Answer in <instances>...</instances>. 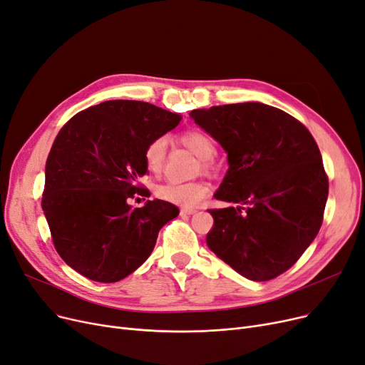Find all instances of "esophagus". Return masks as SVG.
<instances>
[{"label":"esophagus","mask_w":365,"mask_h":365,"mask_svg":"<svg viewBox=\"0 0 365 365\" xmlns=\"http://www.w3.org/2000/svg\"><path fill=\"white\" fill-rule=\"evenodd\" d=\"M195 209H180V215H194Z\"/></svg>","instance_id":"obj_1"}]
</instances>
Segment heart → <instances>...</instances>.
Here are the masks:
<instances>
[{
	"mask_svg": "<svg viewBox=\"0 0 365 365\" xmlns=\"http://www.w3.org/2000/svg\"><path fill=\"white\" fill-rule=\"evenodd\" d=\"M182 143L191 150L194 155L200 158V165L202 171H210L213 167V158L216 155V143L205 131L201 130H187L180 135ZM165 155H167V138L156 137L146 146L143 160L146 170L158 176L161 174L165 165ZM209 186L201 180L176 183L168 182L156 187V195L164 201L178 204L183 209H192L201 204V201L207 197Z\"/></svg>",
	"mask_w": 365,
	"mask_h": 365,
	"instance_id": "b5f03b06",
	"label": "heart"
}]
</instances>
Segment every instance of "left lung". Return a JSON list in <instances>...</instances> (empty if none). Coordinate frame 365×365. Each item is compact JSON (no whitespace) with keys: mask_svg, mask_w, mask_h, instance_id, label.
<instances>
[{"mask_svg":"<svg viewBox=\"0 0 365 365\" xmlns=\"http://www.w3.org/2000/svg\"><path fill=\"white\" fill-rule=\"evenodd\" d=\"M191 118L228 153L216 200L239 207L210 209V250L246 279L272 280L299 259L318 235L328 176L306 126L261 103L192 110Z\"/></svg>","mask_w":365,"mask_h":365,"instance_id":"1","label":"left lung"}]
</instances>
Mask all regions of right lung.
<instances>
[{"label":"right lung","instance_id":"obj_1","mask_svg":"<svg viewBox=\"0 0 365 365\" xmlns=\"http://www.w3.org/2000/svg\"><path fill=\"white\" fill-rule=\"evenodd\" d=\"M182 116L145 101L113 100L74 115L58 133L46 161L41 207L59 257L82 276L118 282L143 264L160 230L179 215L138 183L143 153Z\"/></svg>","mask_w":365,"mask_h":365}]
</instances>
